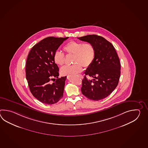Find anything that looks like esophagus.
<instances>
[{"label":"esophagus","instance_id":"obj_1","mask_svg":"<svg viewBox=\"0 0 148 148\" xmlns=\"http://www.w3.org/2000/svg\"><path fill=\"white\" fill-rule=\"evenodd\" d=\"M79 77H80V78H84V77H83V75H79Z\"/></svg>","mask_w":148,"mask_h":148}]
</instances>
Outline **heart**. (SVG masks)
Returning <instances> with one entry per match:
<instances>
[{"label":"heart","mask_w":148,"mask_h":148,"mask_svg":"<svg viewBox=\"0 0 148 148\" xmlns=\"http://www.w3.org/2000/svg\"><path fill=\"white\" fill-rule=\"evenodd\" d=\"M63 50L66 53L74 56L73 63L75 64L63 66L60 70L61 73L63 75H76L81 73L82 66L88 68L94 61L95 49L90 43L71 41L64 47ZM53 59L58 65L62 66L64 63V54L57 51L54 54Z\"/></svg>","instance_id":"b5f03b06"}]
</instances>
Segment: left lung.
Segmentation results:
<instances>
[{
	"mask_svg": "<svg viewBox=\"0 0 148 148\" xmlns=\"http://www.w3.org/2000/svg\"><path fill=\"white\" fill-rule=\"evenodd\" d=\"M80 40L92 44L95 49L93 63L85 71L81 90L88 99L99 101L113 91L119 84L121 74L119 58L113 45L105 38L97 35H88ZM86 75L93 78H86Z\"/></svg>",
	"mask_w": 148,
	"mask_h": 148,
	"instance_id": "left-lung-1",
	"label": "left lung"
}]
</instances>
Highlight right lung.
Wrapping results in <instances>:
<instances>
[{"label":"right lung","instance_id":"obj_1","mask_svg":"<svg viewBox=\"0 0 148 148\" xmlns=\"http://www.w3.org/2000/svg\"><path fill=\"white\" fill-rule=\"evenodd\" d=\"M68 38H45L35 44L28 54L25 69L26 80L33 96L44 104H56L63 97L66 77H58L59 69L53 56Z\"/></svg>","mask_w":148,"mask_h":148}]
</instances>
